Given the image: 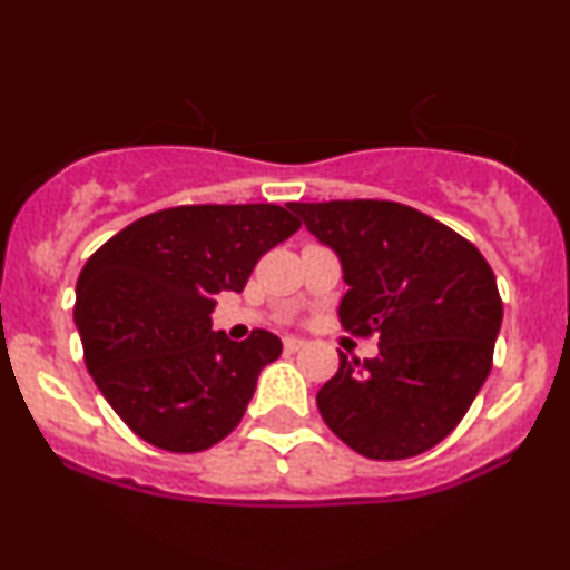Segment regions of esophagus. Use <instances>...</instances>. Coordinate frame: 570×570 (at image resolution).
Listing matches in <instances>:
<instances>
[{
    "label": "esophagus",
    "instance_id": "34e87169",
    "mask_svg": "<svg viewBox=\"0 0 570 570\" xmlns=\"http://www.w3.org/2000/svg\"><path fill=\"white\" fill-rule=\"evenodd\" d=\"M305 340H299V337H284V348L289 351V353H297V351H303L305 348Z\"/></svg>",
    "mask_w": 570,
    "mask_h": 570
}]
</instances>
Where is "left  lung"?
<instances>
[{"label":"left lung","mask_w":570,"mask_h":570,"mask_svg":"<svg viewBox=\"0 0 570 570\" xmlns=\"http://www.w3.org/2000/svg\"><path fill=\"white\" fill-rule=\"evenodd\" d=\"M340 257V322L377 335L375 358L340 353L316 394L324 423L356 453L402 461L453 431L493 367L503 305L480 248L394 200L289 203Z\"/></svg>","instance_id":"obj_1"}]
</instances>
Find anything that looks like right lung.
<instances>
[{"instance_id":"add662e5","label":"right lung","mask_w":570,"mask_h":570,"mask_svg":"<svg viewBox=\"0 0 570 570\" xmlns=\"http://www.w3.org/2000/svg\"><path fill=\"white\" fill-rule=\"evenodd\" d=\"M299 230L273 203L176 206L112 235L77 278L85 364L122 423L171 453H200L244 417L281 340L212 332L222 292H244L254 265Z\"/></svg>"}]
</instances>
